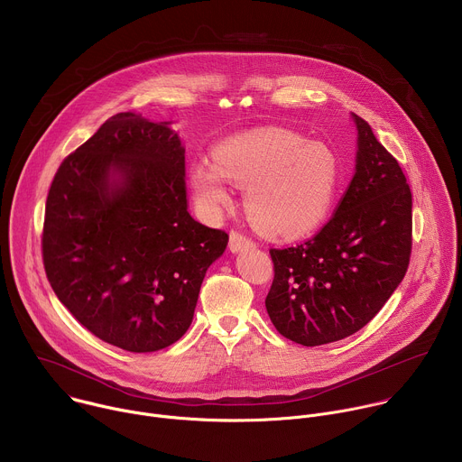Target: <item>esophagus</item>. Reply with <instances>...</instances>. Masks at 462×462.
Wrapping results in <instances>:
<instances>
[{
	"mask_svg": "<svg viewBox=\"0 0 462 462\" xmlns=\"http://www.w3.org/2000/svg\"><path fill=\"white\" fill-rule=\"evenodd\" d=\"M254 247H256V244L251 238H247V236H244L236 231H231V235H229L231 253H244V251H249V249H254Z\"/></svg>",
	"mask_w": 462,
	"mask_h": 462,
	"instance_id": "esophagus-1",
	"label": "esophagus"
}]
</instances>
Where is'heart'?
<instances>
[{
    "label": "heart",
    "instance_id": "obj_1",
    "mask_svg": "<svg viewBox=\"0 0 462 462\" xmlns=\"http://www.w3.org/2000/svg\"><path fill=\"white\" fill-rule=\"evenodd\" d=\"M339 179L332 148L283 128L226 139L213 150V161L200 159L189 168L204 211L217 215L231 204V182L245 188L244 206L254 227L285 240L305 236L327 220Z\"/></svg>",
    "mask_w": 462,
    "mask_h": 462
}]
</instances>
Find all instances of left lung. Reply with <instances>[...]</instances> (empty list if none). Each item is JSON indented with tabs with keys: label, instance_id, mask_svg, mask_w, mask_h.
Instances as JSON below:
<instances>
[{
	"label": "left lung",
	"instance_id": "1",
	"mask_svg": "<svg viewBox=\"0 0 462 462\" xmlns=\"http://www.w3.org/2000/svg\"><path fill=\"white\" fill-rule=\"evenodd\" d=\"M357 130L356 170L334 217L310 240L271 249L265 298L276 330L316 346L363 328L404 278L411 249V193L397 161L370 125Z\"/></svg>",
	"mask_w": 462,
	"mask_h": 462
}]
</instances>
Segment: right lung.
I'll list each match as a JSON object with an SVG mask.
<instances>
[{
  "instance_id": "add662e5",
  "label": "right lung",
  "mask_w": 462,
  "mask_h": 462,
  "mask_svg": "<svg viewBox=\"0 0 462 462\" xmlns=\"http://www.w3.org/2000/svg\"><path fill=\"white\" fill-rule=\"evenodd\" d=\"M184 153L170 121L123 112L63 161L49 191V282L83 327L128 352L186 334L229 242L189 215Z\"/></svg>"
}]
</instances>
